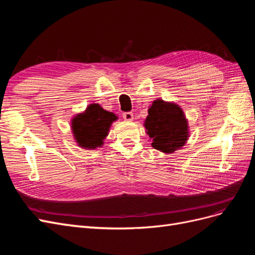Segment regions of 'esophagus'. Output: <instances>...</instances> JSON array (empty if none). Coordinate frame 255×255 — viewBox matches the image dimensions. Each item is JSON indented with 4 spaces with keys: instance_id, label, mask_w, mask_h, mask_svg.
Listing matches in <instances>:
<instances>
[{
    "instance_id": "34e87169",
    "label": "esophagus",
    "mask_w": 255,
    "mask_h": 255,
    "mask_svg": "<svg viewBox=\"0 0 255 255\" xmlns=\"http://www.w3.org/2000/svg\"><path fill=\"white\" fill-rule=\"evenodd\" d=\"M122 117H123V119L127 120V121H132L133 120V113H130V112L123 113Z\"/></svg>"
}]
</instances>
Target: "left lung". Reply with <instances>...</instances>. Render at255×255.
Masks as SVG:
<instances>
[{
	"label": "left lung",
	"mask_w": 255,
	"mask_h": 255,
	"mask_svg": "<svg viewBox=\"0 0 255 255\" xmlns=\"http://www.w3.org/2000/svg\"><path fill=\"white\" fill-rule=\"evenodd\" d=\"M144 121L152 146L160 152L172 153L188 139V122L179 105L155 100Z\"/></svg>",
	"instance_id": "8db88e82"
}]
</instances>
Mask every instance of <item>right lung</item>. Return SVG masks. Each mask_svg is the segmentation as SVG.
I'll return each mask as SVG.
<instances>
[{
  "instance_id": "right-lung-1",
  "label": "right lung",
  "mask_w": 255,
  "mask_h": 255,
  "mask_svg": "<svg viewBox=\"0 0 255 255\" xmlns=\"http://www.w3.org/2000/svg\"><path fill=\"white\" fill-rule=\"evenodd\" d=\"M115 114L103 110L99 104H90L84 113L72 120V130L76 142L84 149H96L103 144L112 123L117 120Z\"/></svg>"
}]
</instances>
